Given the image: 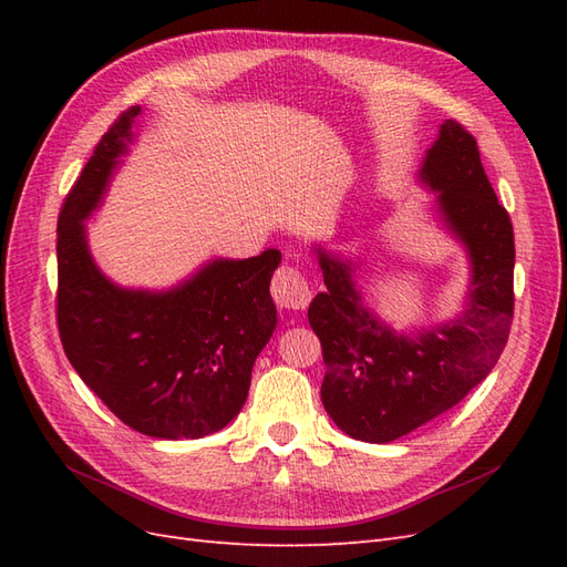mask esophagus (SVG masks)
<instances>
[{
    "mask_svg": "<svg viewBox=\"0 0 567 567\" xmlns=\"http://www.w3.org/2000/svg\"><path fill=\"white\" fill-rule=\"evenodd\" d=\"M271 298L281 310H305L310 302V286H307L302 271L296 267H281L271 279Z\"/></svg>",
    "mask_w": 567,
    "mask_h": 567,
    "instance_id": "obj_1",
    "label": "esophagus"
}]
</instances>
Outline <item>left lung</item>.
<instances>
[{
	"mask_svg": "<svg viewBox=\"0 0 567 567\" xmlns=\"http://www.w3.org/2000/svg\"><path fill=\"white\" fill-rule=\"evenodd\" d=\"M419 182L435 194L442 229L468 257L461 310L442 323L394 331L357 284L359 262L326 252V290L307 319L321 340V402L342 433L373 444L398 440L456 406L502 357L513 317V227L480 163L473 136L444 120L425 151Z\"/></svg>",
	"mask_w": 567,
	"mask_h": 567,
	"instance_id": "1",
	"label": "left lung"
}]
</instances>
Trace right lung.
I'll return each instance as SVG.
<instances>
[{
	"label": "right lung",
	"instance_id": "obj_1",
	"mask_svg": "<svg viewBox=\"0 0 567 567\" xmlns=\"http://www.w3.org/2000/svg\"><path fill=\"white\" fill-rule=\"evenodd\" d=\"M142 106L120 115L59 215L56 319L65 357L132 431L198 440L244 409L257 354L277 329L269 296L277 248L215 257L173 288H125L99 269L87 225L134 144Z\"/></svg>",
	"mask_w": 567,
	"mask_h": 567
}]
</instances>
